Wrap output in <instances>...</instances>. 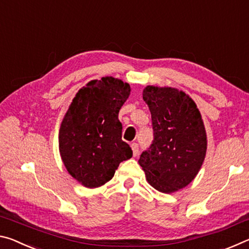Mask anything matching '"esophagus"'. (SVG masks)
<instances>
[{"mask_svg":"<svg viewBox=\"0 0 249 249\" xmlns=\"http://www.w3.org/2000/svg\"><path fill=\"white\" fill-rule=\"evenodd\" d=\"M130 147H132V150H133V155L136 157V156L138 155V153H140V148H138V144H136V142H133L132 145H130Z\"/></svg>","mask_w":249,"mask_h":249,"instance_id":"1","label":"esophagus"}]
</instances>
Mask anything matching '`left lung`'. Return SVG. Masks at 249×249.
I'll return each instance as SVG.
<instances>
[{
	"label": "left lung",
	"instance_id": "8db88e82",
	"mask_svg": "<svg viewBox=\"0 0 249 249\" xmlns=\"http://www.w3.org/2000/svg\"><path fill=\"white\" fill-rule=\"evenodd\" d=\"M142 99L151 114L154 141L138 163L156 190L176 192L196 178L204 161L203 120L195 101L176 88L147 86Z\"/></svg>",
	"mask_w": 249,
	"mask_h": 249
}]
</instances>
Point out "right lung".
Here are the masks:
<instances>
[{"label":"right lung","mask_w":249,"mask_h":249,"mask_svg":"<svg viewBox=\"0 0 249 249\" xmlns=\"http://www.w3.org/2000/svg\"><path fill=\"white\" fill-rule=\"evenodd\" d=\"M130 94L121 79L91 80L69 105L59 129V153L67 171L86 188H99L114 177L133 151L122 141L119 112Z\"/></svg>","instance_id":"right-lung-1"}]
</instances>
